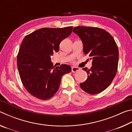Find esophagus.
<instances>
[{
    "label": "esophagus",
    "instance_id": "obj_1",
    "mask_svg": "<svg viewBox=\"0 0 132 132\" xmlns=\"http://www.w3.org/2000/svg\"><path fill=\"white\" fill-rule=\"evenodd\" d=\"M80 69L79 68H76V67H72L71 68V71H72L73 73H75L76 72V71H79Z\"/></svg>",
    "mask_w": 132,
    "mask_h": 132
}]
</instances>
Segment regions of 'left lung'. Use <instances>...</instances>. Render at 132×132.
Instances as JSON below:
<instances>
[{
  "label": "left lung",
  "instance_id": "obj_1",
  "mask_svg": "<svg viewBox=\"0 0 132 132\" xmlns=\"http://www.w3.org/2000/svg\"><path fill=\"white\" fill-rule=\"evenodd\" d=\"M73 32L81 39L84 54L92 61L90 69H83L88 77L80 84V87L90 94L101 93L111 84L117 74L119 60L117 44L112 36L102 28L77 26Z\"/></svg>",
  "mask_w": 132,
  "mask_h": 132
}]
</instances>
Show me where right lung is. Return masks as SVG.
I'll return each instance as SVG.
<instances>
[{
  "instance_id": "right-lung-1",
  "label": "right lung",
  "mask_w": 132,
  "mask_h": 132,
  "mask_svg": "<svg viewBox=\"0 0 132 132\" xmlns=\"http://www.w3.org/2000/svg\"><path fill=\"white\" fill-rule=\"evenodd\" d=\"M72 29L42 28L24 37L17 64L22 83L31 95L42 100L50 99L59 90L62 77L71 71L66 64L53 66L51 56L59 51L60 43L71 34Z\"/></svg>"
}]
</instances>
